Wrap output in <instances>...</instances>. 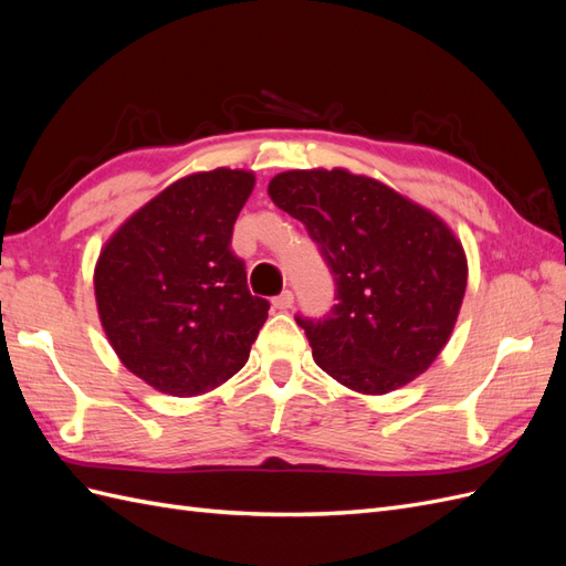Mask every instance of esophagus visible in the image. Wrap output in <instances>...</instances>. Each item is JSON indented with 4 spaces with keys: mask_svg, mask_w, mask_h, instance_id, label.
<instances>
[{
    "mask_svg": "<svg viewBox=\"0 0 566 566\" xmlns=\"http://www.w3.org/2000/svg\"><path fill=\"white\" fill-rule=\"evenodd\" d=\"M271 302H273V306H276L279 312H287L290 306H293V302H295V295L290 293V290H283V293H281V295H276V297H273Z\"/></svg>",
    "mask_w": 566,
    "mask_h": 566,
    "instance_id": "obj_1",
    "label": "esophagus"
}]
</instances>
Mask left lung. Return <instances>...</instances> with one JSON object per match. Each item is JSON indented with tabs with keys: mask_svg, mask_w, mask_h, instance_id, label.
<instances>
[{
	"mask_svg": "<svg viewBox=\"0 0 566 566\" xmlns=\"http://www.w3.org/2000/svg\"><path fill=\"white\" fill-rule=\"evenodd\" d=\"M269 196L306 227L335 281L328 314L295 316L314 361L364 394L399 389L430 368L468 285L465 252L451 229L347 169L276 175Z\"/></svg>",
	"mask_w": 566,
	"mask_h": 566,
	"instance_id": "8db88e82",
	"label": "left lung"
}]
</instances>
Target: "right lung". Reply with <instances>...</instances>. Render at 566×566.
I'll use <instances>...</instances> for the list:
<instances>
[{
	"label": "right lung",
	"mask_w": 566,
	"mask_h": 566,
	"mask_svg": "<svg viewBox=\"0 0 566 566\" xmlns=\"http://www.w3.org/2000/svg\"><path fill=\"white\" fill-rule=\"evenodd\" d=\"M252 172L219 167L175 181L106 243L94 273L98 316L134 375L196 397L241 370L269 316L231 250Z\"/></svg>",
	"instance_id": "obj_1"
}]
</instances>
